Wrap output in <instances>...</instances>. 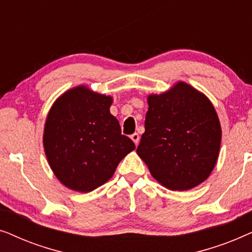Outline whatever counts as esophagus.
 <instances>
[{
    "instance_id": "34e87169",
    "label": "esophagus",
    "mask_w": 252,
    "mask_h": 252,
    "mask_svg": "<svg viewBox=\"0 0 252 252\" xmlns=\"http://www.w3.org/2000/svg\"><path fill=\"white\" fill-rule=\"evenodd\" d=\"M130 139L133 140L134 143L137 144V143H139V141H140V135L137 133H134V134H132V135H130Z\"/></svg>"
}]
</instances>
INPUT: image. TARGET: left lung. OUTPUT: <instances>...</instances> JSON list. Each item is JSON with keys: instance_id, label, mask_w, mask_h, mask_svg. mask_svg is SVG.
Returning <instances> with one entry per match:
<instances>
[{"instance_id": "obj_1", "label": "left lung", "mask_w": 252, "mask_h": 252, "mask_svg": "<svg viewBox=\"0 0 252 252\" xmlns=\"http://www.w3.org/2000/svg\"><path fill=\"white\" fill-rule=\"evenodd\" d=\"M149 109L136 153L156 180L171 190H188L215 167L221 128L212 103L185 82L148 97Z\"/></svg>"}]
</instances>
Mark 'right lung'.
Instances as JSON below:
<instances>
[{"mask_svg":"<svg viewBox=\"0 0 252 252\" xmlns=\"http://www.w3.org/2000/svg\"><path fill=\"white\" fill-rule=\"evenodd\" d=\"M112 98L80 86L64 93L48 113L43 146L51 170L72 190L105 184L120 160L135 149L110 113Z\"/></svg>","mask_w":252,"mask_h":252,"instance_id":"add662e5","label":"right lung"}]
</instances>
